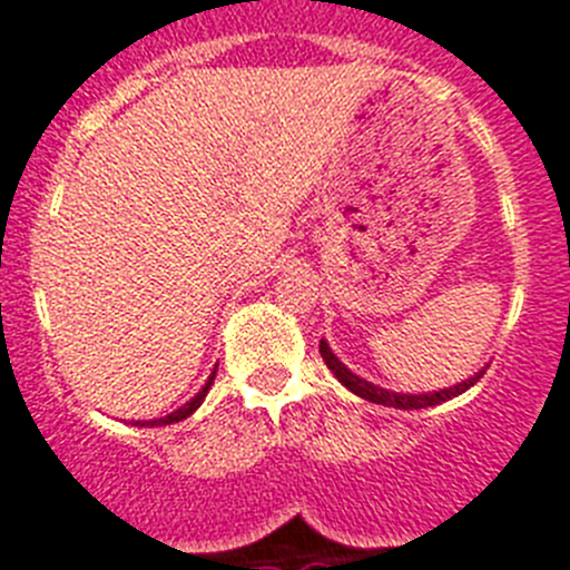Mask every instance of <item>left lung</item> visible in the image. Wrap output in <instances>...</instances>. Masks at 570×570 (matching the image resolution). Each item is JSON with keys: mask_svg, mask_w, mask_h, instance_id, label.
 <instances>
[{"mask_svg": "<svg viewBox=\"0 0 570 570\" xmlns=\"http://www.w3.org/2000/svg\"><path fill=\"white\" fill-rule=\"evenodd\" d=\"M318 351H322V358L324 365L336 374V380L342 382L344 389L353 391L356 396H362V400H367V403H376V405H389V409H403V411H411V409H429V405H440L446 403V400H452V396L463 394L466 389H472L481 376H484V371H478V374H472L470 380L458 382V385H452V389H440V391H429V394H403V391H389L382 389V385H374V382L362 380V376H356L351 371V367L344 365L342 358L336 356V353L330 351V344L324 342L318 344Z\"/></svg>", "mask_w": 570, "mask_h": 570, "instance_id": "left-lung-1", "label": "left lung"}]
</instances>
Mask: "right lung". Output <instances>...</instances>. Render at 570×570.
I'll use <instances>...</instances> for the list:
<instances>
[{"instance_id":"add662e5","label":"right lung","mask_w":570,"mask_h":570,"mask_svg":"<svg viewBox=\"0 0 570 570\" xmlns=\"http://www.w3.org/2000/svg\"><path fill=\"white\" fill-rule=\"evenodd\" d=\"M214 374H217V367H214ZM214 374L208 376V382H205V385H203V391H199V394H196L194 400H188V403L181 405V409L170 411V414H165V417H159V420H138V425H170V423H179V420H188L190 414H194V411L199 409V405H203V400H205V396H208V391H212Z\"/></svg>"}]
</instances>
